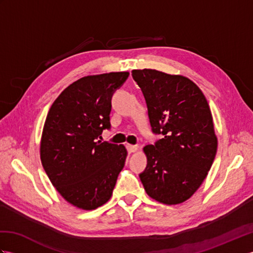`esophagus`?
<instances>
[{"label":"esophagus","mask_w":253,"mask_h":253,"mask_svg":"<svg viewBox=\"0 0 253 253\" xmlns=\"http://www.w3.org/2000/svg\"><path fill=\"white\" fill-rule=\"evenodd\" d=\"M126 148H127L128 152H129V153L138 151V146H132V144H127Z\"/></svg>","instance_id":"1"}]
</instances>
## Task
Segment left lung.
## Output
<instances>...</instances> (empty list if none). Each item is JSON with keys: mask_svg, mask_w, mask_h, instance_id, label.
<instances>
[{"mask_svg": "<svg viewBox=\"0 0 253 253\" xmlns=\"http://www.w3.org/2000/svg\"><path fill=\"white\" fill-rule=\"evenodd\" d=\"M132 78L147 102L152 131L163 135L143 148L147 168L139 175L158 202L188 200L211 169L217 150L211 110L198 85L181 75L133 69Z\"/></svg>", "mask_w": 253, "mask_h": 253, "instance_id": "obj_1", "label": "left lung"}]
</instances>
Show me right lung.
Returning <instances> with one entry per match:
<instances>
[{
  "label": "right lung",
  "instance_id": "right-lung-1",
  "mask_svg": "<svg viewBox=\"0 0 253 253\" xmlns=\"http://www.w3.org/2000/svg\"><path fill=\"white\" fill-rule=\"evenodd\" d=\"M128 72L92 75L69 84L47 113L41 163L52 185L74 207L94 210L110 200L127 157L123 144L101 141L110 129L111 99Z\"/></svg>",
  "mask_w": 253,
  "mask_h": 253
}]
</instances>
